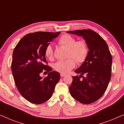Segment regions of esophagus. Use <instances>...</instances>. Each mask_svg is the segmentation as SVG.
Listing matches in <instances>:
<instances>
[{
    "mask_svg": "<svg viewBox=\"0 0 124 124\" xmlns=\"http://www.w3.org/2000/svg\"><path fill=\"white\" fill-rule=\"evenodd\" d=\"M65 76H66V74H63V73H60V76H61V77H65Z\"/></svg>",
    "mask_w": 124,
    "mask_h": 124,
    "instance_id": "34e87169",
    "label": "esophagus"
}]
</instances>
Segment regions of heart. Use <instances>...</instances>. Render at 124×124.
I'll return each mask as SVG.
<instances>
[{
  "label": "heart",
  "instance_id": "b5f03b06",
  "mask_svg": "<svg viewBox=\"0 0 124 124\" xmlns=\"http://www.w3.org/2000/svg\"><path fill=\"white\" fill-rule=\"evenodd\" d=\"M58 43L68 48L67 60L59 61L55 64L54 68L61 73H67L76 65V61L78 64H82L87 59L89 54V48L84 40H77L70 35L65 34L62 35L58 40ZM46 57L49 60L54 58V50L51 45H49L45 50Z\"/></svg>",
  "mask_w": 124,
  "mask_h": 124
}]
</instances>
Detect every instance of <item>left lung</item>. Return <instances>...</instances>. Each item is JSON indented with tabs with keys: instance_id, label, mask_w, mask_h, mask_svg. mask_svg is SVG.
<instances>
[{
	"instance_id": "obj_1",
	"label": "left lung",
	"mask_w": 124,
	"mask_h": 124,
	"mask_svg": "<svg viewBox=\"0 0 124 124\" xmlns=\"http://www.w3.org/2000/svg\"><path fill=\"white\" fill-rule=\"evenodd\" d=\"M67 32L82 36L89 49L87 59L75 70L81 75L73 76L69 91L79 102L90 104L100 99L107 89L111 77L112 57L106 41L95 31L82 29Z\"/></svg>"
}]
</instances>
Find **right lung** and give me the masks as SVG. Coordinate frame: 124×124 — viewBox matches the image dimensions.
<instances>
[{
	"label": "right lung",
	"mask_w": 124,
	"mask_h": 124,
	"mask_svg": "<svg viewBox=\"0 0 124 124\" xmlns=\"http://www.w3.org/2000/svg\"><path fill=\"white\" fill-rule=\"evenodd\" d=\"M60 32L37 31L22 38L14 48L12 72L17 89L22 96L33 104H42L50 99L60 79L59 73L47 65L45 50ZM46 64H45V63ZM49 72L42 79V72Z\"/></svg>",
	"instance_id": "right-lung-1"
}]
</instances>
